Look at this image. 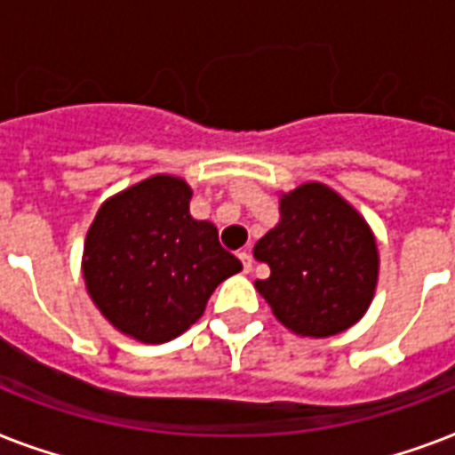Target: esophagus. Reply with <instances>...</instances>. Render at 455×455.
Masks as SVG:
<instances>
[{"label":"esophagus","mask_w":455,"mask_h":455,"mask_svg":"<svg viewBox=\"0 0 455 455\" xmlns=\"http://www.w3.org/2000/svg\"><path fill=\"white\" fill-rule=\"evenodd\" d=\"M238 257H241V262H243V271L250 274V271H252V255H250L248 250H243V252H238Z\"/></svg>","instance_id":"34e87169"}]
</instances>
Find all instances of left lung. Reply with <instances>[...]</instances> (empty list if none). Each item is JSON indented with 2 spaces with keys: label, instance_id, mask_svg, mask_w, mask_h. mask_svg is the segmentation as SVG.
<instances>
[{
  "label": "left lung",
  "instance_id": "8db88e82",
  "mask_svg": "<svg viewBox=\"0 0 455 455\" xmlns=\"http://www.w3.org/2000/svg\"><path fill=\"white\" fill-rule=\"evenodd\" d=\"M252 255L271 269L255 288L274 316L304 338L347 331L373 299V231L342 196L318 181L285 193L281 221L257 241Z\"/></svg>",
  "mask_w": 455,
  "mask_h": 455
}]
</instances>
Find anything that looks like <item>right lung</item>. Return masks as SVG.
<instances>
[{"label":"right lung","instance_id":"right-lung-1","mask_svg":"<svg viewBox=\"0 0 455 455\" xmlns=\"http://www.w3.org/2000/svg\"><path fill=\"white\" fill-rule=\"evenodd\" d=\"M191 186L156 174L99 207L82 274L101 314L130 338L160 345L191 328L214 288L243 269L210 221L188 212Z\"/></svg>","mask_w":455,"mask_h":455}]
</instances>
